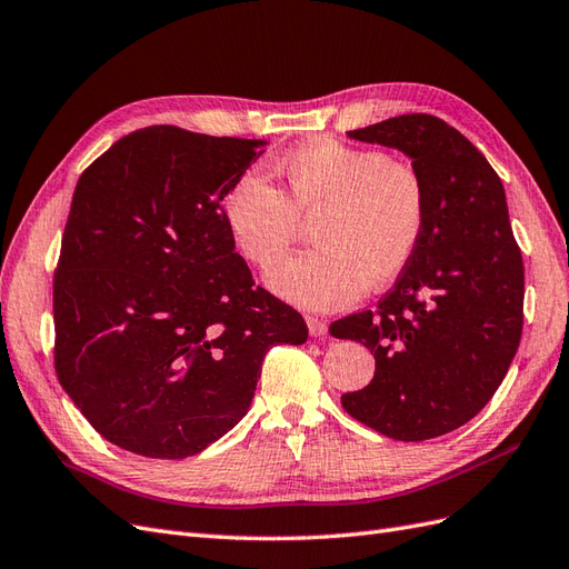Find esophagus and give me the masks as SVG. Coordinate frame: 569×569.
Listing matches in <instances>:
<instances>
[{
    "label": "esophagus",
    "mask_w": 569,
    "mask_h": 569,
    "mask_svg": "<svg viewBox=\"0 0 569 569\" xmlns=\"http://www.w3.org/2000/svg\"><path fill=\"white\" fill-rule=\"evenodd\" d=\"M306 325H308V332H311V337H316V339H320V337L327 335V322L320 320V318L308 316V318H306Z\"/></svg>",
    "instance_id": "1"
}]
</instances>
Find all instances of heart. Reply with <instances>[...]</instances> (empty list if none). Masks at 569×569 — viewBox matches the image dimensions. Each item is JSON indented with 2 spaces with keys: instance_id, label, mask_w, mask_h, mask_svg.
<instances>
[{
  "instance_id": "1",
  "label": "heart",
  "mask_w": 569,
  "mask_h": 569,
  "mask_svg": "<svg viewBox=\"0 0 569 569\" xmlns=\"http://www.w3.org/2000/svg\"><path fill=\"white\" fill-rule=\"evenodd\" d=\"M284 197L258 170L237 176L222 197V222L239 256L256 268L278 263L301 218L316 249L266 274L280 299L308 311H337L368 284L382 289L416 258L427 226L420 176L389 153L316 137L280 159Z\"/></svg>"
}]
</instances>
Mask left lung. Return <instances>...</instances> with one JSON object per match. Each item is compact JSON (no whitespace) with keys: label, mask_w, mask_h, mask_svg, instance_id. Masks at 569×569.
Segmentation results:
<instances>
[{"label":"left lung","mask_w":569,"mask_h":569,"mask_svg":"<svg viewBox=\"0 0 569 569\" xmlns=\"http://www.w3.org/2000/svg\"><path fill=\"white\" fill-rule=\"evenodd\" d=\"M399 149L427 192L420 249L377 311L330 325L375 356L366 389L341 396L351 418L399 441L470 422L489 403L522 337L525 268L506 189L468 137L427 113L347 132Z\"/></svg>","instance_id":"8db88e82"}]
</instances>
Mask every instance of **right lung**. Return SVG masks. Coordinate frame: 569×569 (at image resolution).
<instances>
[{"label":"right lung","mask_w":569,"mask_h":569,"mask_svg":"<svg viewBox=\"0 0 569 569\" xmlns=\"http://www.w3.org/2000/svg\"><path fill=\"white\" fill-rule=\"evenodd\" d=\"M266 140L130 132L80 176L54 274L59 382L107 441L180 460L247 416L295 308L253 287L222 197Z\"/></svg>","instance_id":"obj_1"}]
</instances>
